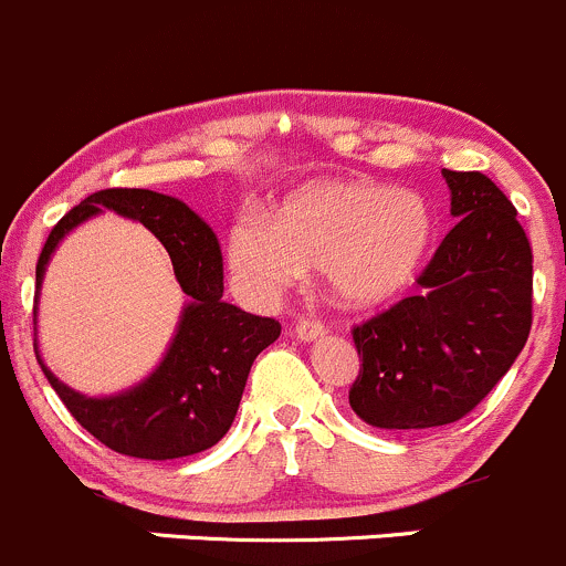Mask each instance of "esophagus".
<instances>
[{"instance_id": "34e87169", "label": "esophagus", "mask_w": 566, "mask_h": 566, "mask_svg": "<svg viewBox=\"0 0 566 566\" xmlns=\"http://www.w3.org/2000/svg\"><path fill=\"white\" fill-rule=\"evenodd\" d=\"M323 334H326V323H323L321 317L306 315V317H301L298 323H295V337L304 339V343H312V339L323 337Z\"/></svg>"}]
</instances>
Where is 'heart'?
<instances>
[{
    "label": "heart",
    "mask_w": 566,
    "mask_h": 566,
    "mask_svg": "<svg viewBox=\"0 0 566 566\" xmlns=\"http://www.w3.org/2000/svg\"><path fill=\"white\" fill-rule=\"evenodd\" d=\"M431 212L409 190L367 182H317L265 223H240L229 254L240 276L265 290L326 271L348 306H376L415 279L431 245Z\"/></svg>",
    "instance_id": "obj_1"
}]
</instances>
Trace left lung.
<instances>
[{"label":"left lung","instance_id":"1","mask_svg":"<svg viewBox=\"0 0 566 566\" xmlns=\"http://www.w3.org/2000/svg\"><path fill=\"white\" fill-rule=\"evenodd\" d=\"M457 227L417 290L350 328L359 376L348 403L376 429L462 420L509 373L534 321V254L517 210L481 171H442Z\"/></svg>","mask_w":566,"mask_h":566}]
</instances>
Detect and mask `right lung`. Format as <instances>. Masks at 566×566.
Segmentation results:
<instances>
[{
	"label": "right lung",
	"instance_id": "1",
	"mask_svg": "<svg viewBox=\"0 0 566 566\" xmlns=\"http://www.w3.org/2000/svg\"><path fill=\"white\" fill-rule=\"evenodd\" d=\"M102 210L140 221L166 245L179 287L190 295L177 337L144 384L113 398H85L38 361L71 417L109 451L151 462L193 457L227 434L251 365L282 334V326L273 317L251 315L223 301V260L216 232L188 205L155 190L107 188L65 212L38 256V287L60 238Z\"/></svg>",
	"mask_w": 566,
	"mask_h": 566
}]
</instances>
